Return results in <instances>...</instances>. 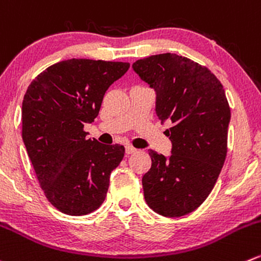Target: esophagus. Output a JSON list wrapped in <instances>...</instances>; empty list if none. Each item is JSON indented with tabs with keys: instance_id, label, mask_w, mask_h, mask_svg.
<instances>
[{
	"instance_id": "1",
	"label": "esophagus",
	"mask_w": 261,
	"mask_h": 261,
	"mask_svg": "<svg viewBox=\"0 0 261 261\" xmlns=\"http://www.w3.org/2000/svg\"><path fill=\"white\" fill-rule=\"evenodd\" d=\"M136 151H138V149H135L134 146H131V145L126 146V154H134V153H136Z\"/></svg>"
}]
</instances>
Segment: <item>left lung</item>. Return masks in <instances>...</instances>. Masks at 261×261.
Wrapping results in <instances>:
<instances>
[{"label": "left lung", "instance_id": "8db88e82", "mask_svg": "<svg viewBox=\"0 0 261 261\" xmlns=\"http://www.w3.org/2000/svg\"><path fill=\"white\" fill-rule=\"evenodd\" d=\"M133 67L155 90L159 120L171 122L172 154L149 153L144 198L161 216H185L208 198L226 161L231 110L223 85L208 67L174 53L138 60Z\"/></svg>", "mask_w": 261, "mask_h": 261}]
</instances>
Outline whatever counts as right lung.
Segmentation results:
<instances>
[{
    "label": "right lung",
    "mask_w": 261,
    "mask_h": 261,
    "mask_svg": "<svg viewBox=\"0 0 261 261\" xmlns=\"http://www.w3.org/2000/svg\"><path fill=\"white\" fill-rule=\"evenodd\" d=\"M128 62L87 58L61 61L40 72L22 99V140L47 200L69 216L97 211L111 172L125 148L87 139L85 123L99 113L106 90Z\"/></svg>",
    "instance_id": "right-lung-1"
}]
</instances>
